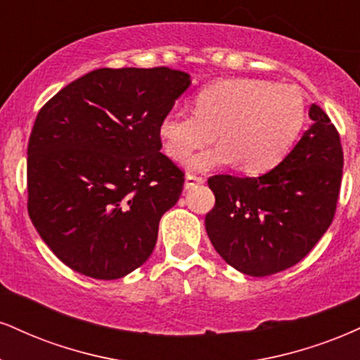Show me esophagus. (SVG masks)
Segmentation results:
<instances>
[{
    "mask_svg": "<svg viewBox=\"0 0 360 360\" xmlns=\"http://www.w3.org/2000/svg\"><path fill=\"white\" fill-rule=\"evenodd\" d=\"M202 183H205V179H202V177L188 174V176H186V179H184V191H189V189H193L194 186L202 184Z\"/></svg>",
    "mask_w": 360,
    "mask_h": 360,
    "instance_id": "obj_1",
    "label": "esophagus"
}]
</instances>
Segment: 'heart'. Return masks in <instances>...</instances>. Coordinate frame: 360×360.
I'll list each match as a JSON object with an SVG mask.
<instances>
[{"label": "heart", "mask_w": 360, "mask_h": 360, "mask_svg": "<svg viewBox=\"0 0 360 360\" xmlns=\"http://www.w3.org/2000/svg\"><path fill=\"white\" fill-rule=\"evenodd\" d=\"M304 95L292 85L258 79H224L201 89L194 114L171 109L159 124L169 158L184 161L199 147L219 144L186 162L189 171L206 172L240 162L250 174L270 171L287 155L304 127Z\"/></svg>", "instance_id": "b5f03b06"}]
</instances>
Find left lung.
Instances as JSON below:
<instances>
[{
	"mask_svg": "<svg viewBox=\"0 0 360 360\" xmlns=\"http://www.w3.org/2000/svg\"><path fill=\"white\" fill-rule=\"evenodd\" d=\"M311 125L278 166L259 177L207 179L216 205L205 224L228 265L250 276L287 270L309 255L330 226L342 181L340 137L311 103Z\"/></svg>",
	"mask_w": 360,
	"mask_h": 360,
	"instance_id": "8db88e82",
	"label": "left lung"
}]
</instances>
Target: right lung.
I'll return each instance as SVG.
<instances>
[{
    "instance_id": "right-lung-1",
    "label": "right lung",
    "mask_w": 360,
    "mask_h": 360,
    "mask_svg": "<svg viewBox=\"0 0 360 360\" xmlns=\"http://www.w3.org/2000/svg\"><path fill=\"white\" fill-rule=\"evenodd\" d=\"M191 85L167 67L98 68L45 103L28 142V213L67 266L115 280L146 263L184 174L159 124Z\"/></svg>"
}]
</instances>
